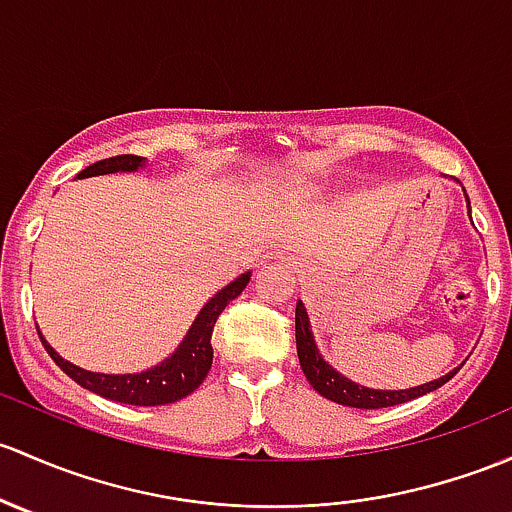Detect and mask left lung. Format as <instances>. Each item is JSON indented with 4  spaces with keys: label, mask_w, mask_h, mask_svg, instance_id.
<instances>
[{
    "label": "left lung",
    "mask_w": 512,
    "mask_h": 512,
    "mask_svg": "<svg viewBox=\"0 0 512 512\" xmlns=\"http://www.w3.org/2000/svg\"><path fill=\"white\" fill-rule=\"evenodd\" d=\"M466 203H469V196H466ZM294 319H297V353L306 380H309L311 387H314L319 395H324L326 400L331 402H338V405L358 407V410H380V407L402 405V402H410L414 397H422L427 395V392L437 390V387L449 383V380L459 373V368H454L451 373H446L444 378L410 387V390H373V387L353 383V380H348L346 375H341L336 368H331V365L326 363L324 355L316 348L314 333H311L309 324V314H306L301 301H297V314H294Z\"/></svg>",
    "instance_id": "obj_1"
}]
</instances>
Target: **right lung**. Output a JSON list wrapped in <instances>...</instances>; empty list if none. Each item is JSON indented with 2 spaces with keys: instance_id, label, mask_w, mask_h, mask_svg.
Here are the masks:
<instances>
[{
  "instance_id": "1",
  "label": "right lung",
  "mask_w": 512,
  "mask_h": 512,
  "mask_svg": "<svg viewBox=\"0 0 512 512\" xmlns=\"http://www.w3.org/2000/svg\"><path fill=\"white\" fill-rule=\"evenodd\" d=\"M139 166H144V157H134V154H120V157H110L95 161L93 166L83 169L78 174V179H88V176H102V174H115V171H137ZM250 282V272L240 274L238 279L228 284L225 289H220L213 299H208V304L203 306L201 314L196 316L184 341L179 343L174 353L166 360H161L154 368L142 370V373H129V375H105V373H90V370L78 368V365L68 363L61 355L48 346L46 338H39L46 348L48 355L53 358V363L75 380L85 390L95 392V395L107 397V400L125 402V405H139V407H157V405H169V402L184 400L186 395H191L198 385L206 380L208 370L213 363V326L218 321V316L223 314L225 306L230 304L235 297H240L242 289Z\"/></svg>"
}]
</instances>
